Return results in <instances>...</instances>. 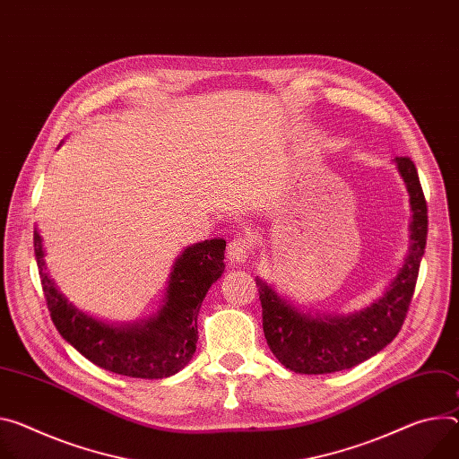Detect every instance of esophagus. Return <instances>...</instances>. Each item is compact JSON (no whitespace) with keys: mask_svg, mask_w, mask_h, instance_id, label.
Segmentation results:
<instances>
[{"mask_svg":"<svg viewBox=\"0 0 459 459\" xmlns=\"http://www.w3.org/2000/svg\"><path fill=\"white\" fill-rule=\"evenodd\" d=\"M251 258V245L245 236H236L230 239L227 247V260L229 264H245Z\"/></svg>","mask_w":459,"mask_h":459,"instance_id":"1","label":"esophagus"}]
</instances>
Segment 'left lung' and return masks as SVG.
Returning a JSON list of instances; mask_svg holds the SVG:
<instances>
[{
  "instance_id": "1",
  "label": "left lung",
  "mask_w": 459,
  "mask_h": 459,
  "mask_svg": "<svg viewBox=\"0 0 459 459\" xmlns=\"http://www.w3.org/2000/svg\"><path fill=\"white\" fill-rule=\"evenodd\" d=\"M410 194V251L386 293L364 311L348 316L306 315L256 278L267 344L274 357L295 373H333L353 368L388 346L403 327L429 232V208L418 170L410 157H395Z\"/></svg>"
}]
</instances>
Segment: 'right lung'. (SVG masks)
I'll use <instances>...</instances> for the list:
<instances>
[{
  "label": "right lung",
  "instance_id": "add662e5",
  "mask_svg": "<svg viewBox=\"0 0 459 459\" xmlns=\"http://www.w3.org/2000/svg\"><path fill=\"white\" fill-rule=\"evenodd\" d=\"M225 245L216 238L186 247L176 260L160 311L141 324L113 327L67 302L46 271L41 236L34 230L41 289L60 335L93 364L135 379L170 377L190 362L201 302L225 271Z\"/></svg>",
  "mask_w": 459,
  "mask_h": 459
}]
</instances>
